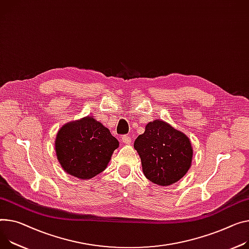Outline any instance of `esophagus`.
<instances>
[{"label": "esophagus", "mask_w": 249, "mask_h": 249, "mask_svg": "<svg viewBox=\"0 0 249 249\" xmlns=\"http://www.w3.org/2000/svg\"><path fill=\"white\" fill-rule=\"evenodd\" d=\"M122 141H123V142L124 143H130L131 142V138L129 137V136H124L123 138H122Z\"/></svg>", "instance_id": "1"}]
</instances>
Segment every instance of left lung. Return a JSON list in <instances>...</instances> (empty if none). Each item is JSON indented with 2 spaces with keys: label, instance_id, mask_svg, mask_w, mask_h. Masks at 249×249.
Here are the masks:
<instances>
[{
  "label": "left lung",
  "instance_id": "8db88e82",
  "mask_svg": "<svg viewBox=\"0 0 249 249\" xmlns=\"http://www.w3.org/2000/svg\"><path fill=\"white\" fill-rule=\"evenodd\" d=\"M133 146L141 157L145 178L160 185L179 180L193 160L189 139L162 121L148 123Z\"/></svg>",
  "mask_w": 249,
  "mask_h": 249
}]
</instances>
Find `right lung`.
<instances>
[{
    "mask_svg": "<svg viewBox=\"0 0 249 249\" xmlns=\"http://www.w3.org/2000/svg\"><path fill=\"white\" fill-rule=\"evenodd\" d=\"M54 144L56 157L67 173L89 179L106 169L119 142L101 123L87 117L65 124Z\"/></svg>",
    "mask_w": 249,
    "mask_h": 249,
    "instance_id": "right-lung-1",
    "label": "right lung"
}]
</instances>
